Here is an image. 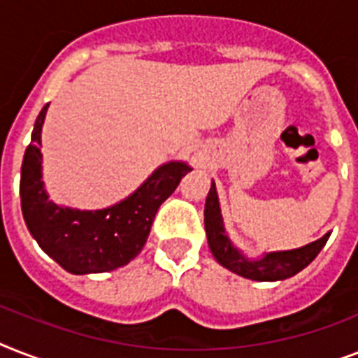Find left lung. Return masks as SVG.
Wrapping results in <instances>:
<instances>
[{"label": "left lung", "instance_id": "1", "mask_svg": "<svg viewBox=\"0 0 358 358\" xmlns=\"http://www.w3.org/2000/svg\"><path fill=\"white\" fill-rule=\"evenodd\" d=\"M204 227H206L208 245H210L215 260L230 271L238 273L245 278H252V280H284V278L294 277L295 273L305 269L320 255V250L323 249V245L327 243L329 236H331L325 234L317 241H312L301 249L278 250V252H269V255L262 256L258 260H249L230 243V239L224 234L215 184H212L210 193H208Z\"/></svg>", "mask_w": 358, "mask_h": 358}]
</instances>
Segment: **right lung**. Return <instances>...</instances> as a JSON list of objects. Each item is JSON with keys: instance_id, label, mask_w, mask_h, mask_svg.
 I'll return each mask as SVG.
<instances>
[{"instance_id": "right-lung-1", "label": "right lung", "mask_w": 358, "mask_h": 358, "mask_svg": "<svg viewBox=\"0 0 358 358\" xmlns=\"http://www.w3.org/2000/svg\"><path fill=\"white\" fill-rule=\"evenodd\" d=\"M46 109L44 106L36 117L20 178L22 213L31 236L48 256L74 275L126 266L145 247L157 208L191 169L178 162L162 165L134 195L106 210L80 212L57 206L48 201L41 180V129Z\"/></svg>"}]
</instances>
